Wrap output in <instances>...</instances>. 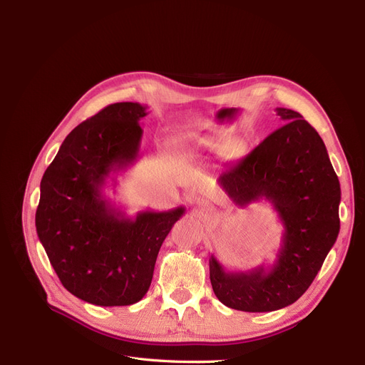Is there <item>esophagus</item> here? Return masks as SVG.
I'll use <instances>...</instances> for the list:
<instances>
[{
  "mask_svg": "<svg viewBox=\"0 0 365 365\" xmlns=\"http://www.w3.org/2000/svg\"><path fill=\"white\" fill-rule=\"evenodd\" d=\"M197 207H200L202 212H213V205L210 204L207 200H197Z\"/></svg>",
  "mask_w": 365,
  "mask_h": 365,
  "instance_id": "obj_1",
  "label": "esophagus"
}]
</instances>
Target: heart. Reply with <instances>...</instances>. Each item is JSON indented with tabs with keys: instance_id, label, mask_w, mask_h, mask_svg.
<instances>
[{
	"instance_id": "1",
	"label": "heart",
	"mask_w": 365,
	"mask_h": 365,
	"mask_svg": "<svg viewBox=\"0 0 365 365\" xmlns=\"http://www.w3.org/2000/svg\"><path fill=\"white\" fill-rule=\"evenodd\" d=\"M181 145L190 150H212L220 152L225 148V141L217 132L201 134L200 130H187L181 138Z\"/></svg>"
}]
</instances>
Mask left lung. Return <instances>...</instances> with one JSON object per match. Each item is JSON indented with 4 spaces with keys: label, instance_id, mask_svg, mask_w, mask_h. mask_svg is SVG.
<instances>
[{
    "label": "left lung",
    "instance_id": "left-lung-1",
    "mask_svg": "<svg viewBox=\"0 0 365 365\" xmlns=\"http://www.w3.org/2000/svg\"><path fill=\"white\" fill-rule=\"evenodd\" d=\"M284 125L219 176L237 207L267 200L283 224L272 264L228 271L210 256V282L220 303L271 312L300 298L322 269L339 233L341 189L324 141L292 109L275 108Z\"/></svg>",
    "mask_w": 365,
    "mask_h": 365
}]
</instances>
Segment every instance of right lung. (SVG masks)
Returning <instances> with one entry per match:
<instances>
[{
	"instance_id": "add662e5",
	"label": "right lung",
	"mask_w": 365,
	"mask_h": 365,
	"mask_svg": "<svg viewBox=\"0 0 365 365\" xmlns=\"http://www.w3.org/2000/svg\"><path fill=\"white\" fill-rule=\"evenodd\" d=\"M148 106L121 102L76 126L41 180L36 233L63 288L96 306H129L148 292L158 251L184 213L134 217L103 195L140 157Z\"/></svg>"
}]
</instances>
